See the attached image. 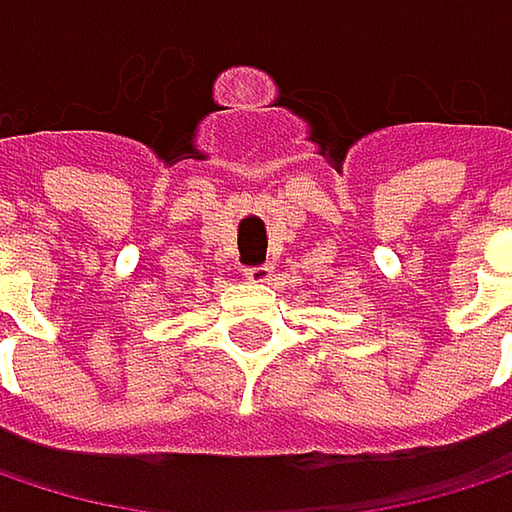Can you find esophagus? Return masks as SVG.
Returning <instances> with one entry per match:
<instances>
[{
  "label": "esophagus",
  "mask_w": 512,
  "mask_h": 512,
  "mask_svg": "<svg viewBox=\"0 0 512 512\" xmlns=\"http://www.w3.org/2000/svg\"><path fill=\"white\" fill-rule=\"evenodd\" d=\"M243 275H246V281H252V284H266V281L272 278V266H269V263L246 266V269H243Z\"/></svg>",
  "instance_id": "34e87169"
}]
</instances>
